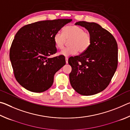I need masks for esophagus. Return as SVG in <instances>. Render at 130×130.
Returning a JSON list of instances; mask_svg holds the SVG:
<instances>
[{
    "label": "esophagus",
    "instance_id": "34e87169",
    "mask_svg": "<svg viewBox=\"0 0 130 130\" xmlns=\"http://www.w3.org/2000/svg\"><path fill=\"white\" fill-rule=\"evenodd\" d=\"M65 61H66V63H68V57H66L65 58Z\"/></svg>",
    "mask_w": 130,
    "mask_h": 130
}]
</instances>
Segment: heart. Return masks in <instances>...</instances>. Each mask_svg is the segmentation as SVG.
I'll return each instance as SVG.
<instances>
[{"label":"heart","mask_w":130,"mask_h":130,"mask_svg":"<svg viewBox=\"0 0 130 130\" xmlns=\"http://www.w3.org/2000/svg\"><path fill=\"white\" fill-rule=\"evenodd\" d=\"M54 42L58 49H62L66 41H69V47L65 48L60 53V55L68 57L77 52L84 53L89 49L92 43V36L89 32L76 25H69L63 28V33L58 32L54 34Z\"/></svg>","instance_id":"obj_1"}]
</instances>
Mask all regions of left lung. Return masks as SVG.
Listing matches in <instances>:
<instances>
[{"label": "left lung", "instance_id": "obj_1", "mask_svg": "<svg viewBox=\"0 0 130 130\" xmlns=\"http://www.w3.org/2000/svg\"><path fill=\"white\" fill-rule=\"evenodd\" d=\"M75 25L86 28L92 41L86 52L68 60L72 67L70 83L78 93L93 95L106 88L115 73L118 67L117 42L112 35L98 23L80 21Z\"/></svg>", "mask_w": 130, "mask_h": 130}]
</instances>
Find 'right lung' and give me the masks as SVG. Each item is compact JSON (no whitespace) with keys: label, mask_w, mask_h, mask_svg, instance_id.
<instances>
[{"label":"right lung","mask_w":130,"mask_h":130,"mask_svg":"<svg viewBox=\"0 0 130 130\" xmlns=\"http://www.w3.org/2000/svg\"><path fill=\"white\" fill-rule=\"evenodd\" d=\"M72 20L58 19L25 25L14 37L10 59L15 77L28 91L40 93L52 87L55 73L66 63L63 56L49 58L57 52L54 34Z\"/></svg>","instance_id":"1"}]
</instances>
